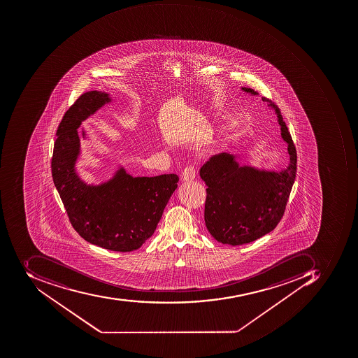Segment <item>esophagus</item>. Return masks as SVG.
I'll return each mask as SVG.
<instances>
[{
  "mask_svg": "<svg viewBox=\"0 0 358 358\" xmlns=\"http://www.w3.org/2000/svg\"><path fill=\"white\" fill-rule=\"evenodd\" d=\"M195 177V169L193 166H189L183 169L182 173H181V181L182 182H187L194 179Z\"/></svg>",
  "mask_w": 358,
  "mask_h": 358,
  "instance_id": "obj_1",
  "label": "esophagus"
}]
</instances>
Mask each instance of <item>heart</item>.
Wrapping results in <instances>:
<instances>
[{
    "label": "heart",
    "instance_id": "1",
    "mask_svg": "<svg viewBox=\"0 0 358 358\" xmlns=\"http://www.w3.org/2000/svg\"><path fill=\"white\" fill-rule=\"evenodd\" d=\"M230 120H231V118H230Z\"/></svg>",
    "mask_w": 358,
    "mask_h": 358
}]
</instances>
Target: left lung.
Segmentation results:
<instances>
[{
	"label": "left lung",
	"mask_w": 358,
	"mask_h": 358,
	"mask_svg": "<svg viewBox=\"0 0 358 358\" xmlns=\"http://www.w3.org/2000/svg\"><path fill=\"white\" fill-rule=\"evenodd\" d=\"M243 92L258 96L253 89ZM277 115L281 138L287 142V167L266 169L241 164L240 155L219 153L201 167L206 189L205 224L213 238L222 244L242 245L273 231L282 218L296 175V150L277 105L262 99Z\"/></svg>",
	"instance_id": "obj_1"
}]
</instances>
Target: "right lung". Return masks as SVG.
<instances>
[{"label":"right lung","instance_id":"1","mask_svg":"<svg viewBox=\"0 0 358 358\" xmlns=\"http://www.w3.org/2000/svg\"><path fill=\"white\" fill-rule=\"evenodd\" d=\"M112 102L110 93L90 91L66 112L56 131L52 177L73 229L85 241L110 251L131 252L153 236L179 178L175 173L134 177L116 162L108 179L98 185L83 180L77 169L78 128ZM81 134L89 140L85 127Z\"/></svg>","mask_w":358,"mask_h":358}]
</instances>
